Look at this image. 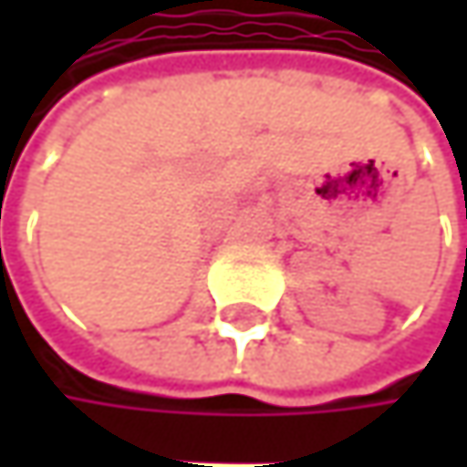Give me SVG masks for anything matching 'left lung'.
<instances>
[{"label":"left lung","instance_id":"1","mask_svg":"<svg viewBox=\"0 0 467 467\" xmlns=\"http://www.w3.org/2000/svg\"><path fill=\"white\" fill-rule=\"evenodd\" d=\"M465 256H467V251H465Z\"/></svg>","mask_w":467,"mask_h":467}]
</instances>
